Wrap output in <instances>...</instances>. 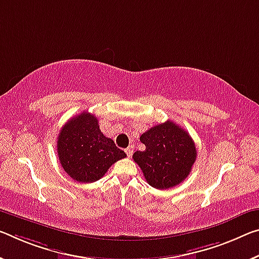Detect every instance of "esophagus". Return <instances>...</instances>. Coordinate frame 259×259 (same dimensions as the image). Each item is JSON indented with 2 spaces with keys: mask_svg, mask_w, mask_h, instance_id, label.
I'll return each instance as SVG.
<instances>
[{
  "mask_svg": "<svg viewBox=\"0 0 259 259\" xmlns=\"http://www.w3.org/2000/svg\"><path fill=\"white\" fill-rule=\"evenodd\" d=\"M125 153H126V155H128L129 158H131V155H133V153H134V147H133V146L126 147V149H125Z\"/></svg>",
  "mask_w": 259,
  "mask_h": 259,
  "instance_id": "34e87169",
  "label": "esophagus"
}]
</instances>
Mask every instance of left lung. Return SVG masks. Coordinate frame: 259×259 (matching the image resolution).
<instances>
[{
    "instance_id": "left-lung-1",
    "label": "left lung",
    "mask_w": 259,
    "mask_h": 259,
    "mask_svg": "<svg viewBox=\"0 0 259 259\" xmlns=\"http://www.w3.org/2000/svg\"><path fill=\"white\" fill-rule=\"evenodd\" d=\"M144 151L133 155L146 182L161 189L178 186L190 174L196 161L195 143L187 131L171 121L153 126L141 136Z\"/></svg>"
}]
</instances>
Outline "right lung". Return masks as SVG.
Here are the masks:
<instances>
[{"mask_svg":"<svg viewBox=\"0 0 259 259\" xmlns=\"http://www.w3.org/2000/svg\"><path fill=\"white\" fill-rule=\"evenodd\" d=\"M57 154L65 173L77 182L100 180L114 162L126 157L99 129L98 118L83 112L62 126L57 138Z\"/></svg>","mask_w":259,"mask_h":259,"instance_id":"1","label":"right lung"}]
</instances>
